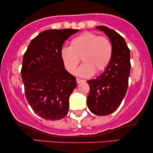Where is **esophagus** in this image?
<instances>
[{
	"label": "esophagus",
	"instance_id": "esophagus-1",
	"mask_svg": "<svg viewBox=\"0 0 153 153\" xmlns=\"http://www.w3.org/2000/svg\"><path fill=\"white\" fill-rule=\"evenodd\" d=\"M76 81H77V83H81V82H85V80H81V79H79V78H77L76 79Z\"/></svg>",
	"mask_w": 153,
	"mask_h": 153
}]
</instances>
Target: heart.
<instances>
[{
	"instance_id": "heart-1",
	"label": "heart",
	"mask_w": 153,
	"mask_h": 153,
	"mask_svg": "<svg viewBox=\"0 0 153 153\" xmlns=\"http://www.w3.org/2000/svg\"><path fill=\"white\" fill-rule=\"evenodd\" d=\"M61 57L66 69L75 74L80 62L78 74L82 77L91 76L103 71L108 66L113 54V47L109 40L92 32H84L73 39L71 46L61 50Z\"/></svg>"
}]
</instances>
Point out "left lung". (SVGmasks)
Masks as SVG:
<instances>
[{"instance_id": "left-lung-1", "label": "left lung", "mask_w": 153, "mask_h": 153, "mask_svg": "<svg viewBox=\"0 0 153 153\" xmlns=\"http://www.w3.org/2000/svg\"><path fill=\"white\" fill-rule=\"evenodd\" d=\"M96 28L109 39L113 54L102 74L87 81L90 86L87 105L94 114L106 116L118 108L127 93L131 68L130 51L124 39L117 31L103 26Z\"/></svg>"}]
</instances>
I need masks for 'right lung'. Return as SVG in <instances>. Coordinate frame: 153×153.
<instances>
[{
	"label": "right lung",
	"instance_id": "right-lung-1",
	"mask_svg": "<svg viewBox=\"0 0 153 153\" xmlns=\"http://www.w3.org/2000/svg\"><path fill=\"white\" fill-rule=\"evenodd\" d=\"M78 29H49L33 39L24 54L22 78L26 98L33 111L46 120L68 114L69 98L77 85L65 69L61 50Z\"/></svg>",
	"mask_w": 153,
	"mask_h": 153
}]
</instances>
